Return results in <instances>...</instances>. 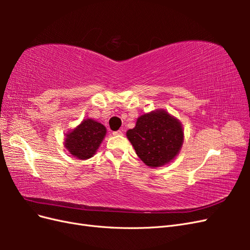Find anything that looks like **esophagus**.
Wrapping results in <instances>:
<instances>
[{"label":"esophagus","instance_id":"34e87169","mask_svg":"<svg viewBox=\"0 0 250 250\" xmlns=\"http://www.w3.org/2000/svg\"><path fill=\"white\" fill-rule=\"evenodd\" d=\"M112 134L113 135H122L123 132H122V130H118V131H113Z\"/></svg>","mask_w":250,"mask_h":250}]
</instances>
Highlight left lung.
<instances>
[{"instance_id": "8db88e82", "label": "left lung", "mask_w": 250, "mask_h": 250, "mask_svg": "<svg viewBox=\"0 0 250 250\" xmlns=\"http://www.w3.org/2000/svg\"><path fill=\"white\" fill-rule=\"evenodd\" d=\"M126 135L135 153L149 167H161L171 162L184 142L181 124L165 110L141 116Z\"/></svg>"}]
</instances>
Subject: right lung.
Segmentation results:
<instances>
[{
  "label": "right lung",
  "mask_w": 250,
  "mask_h": 250,
  "mask_svg": "<svg viewBox=\"0 0 250 250\" xmlns=\"http://www.w3.org/2000/svg\"><path fill=\"white\" fill-rule=\"evenodd\" d=\"M106 128L94 120L86 119L65 139V147L79 160L92 157L103 141Z\"/></svg>",
  "instance_id": "1"
}]
</instances>
